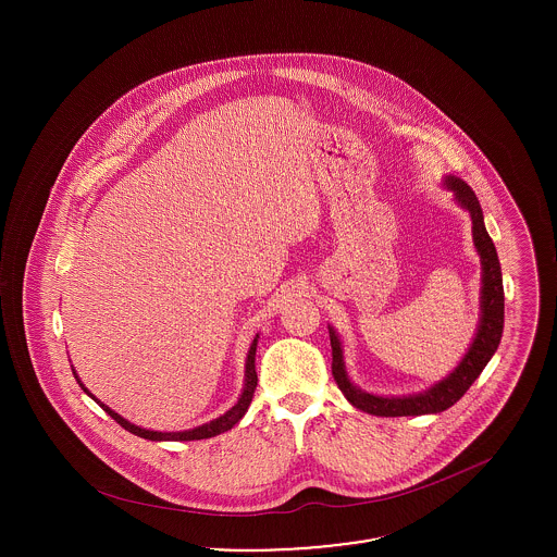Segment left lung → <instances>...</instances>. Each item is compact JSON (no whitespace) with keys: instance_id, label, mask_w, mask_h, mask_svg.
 <instances>
[{"instance_id":"left-lung-1","label":"left lung","mask_w":557,"mask_h":557,"mask_svg":"<svg viewBox=\"0 0 557 557\" xmlns=\"http://www.w3.org/2000/svg\"><path fill=\"white\" fill-rule=\"evenodd\" d=\"M446 190L455 195V201L470 212L472 216V238L476 252L480 255V268H482V287H480V319H478L476 334L466 351L463 360L455 367L450 375L433 384L431 388L418 393V395H403V397H382L371 395L362 388H358L345 369V356H343V343L341 336L332 325L330 330V345H332V375L336 386L345 398L373 416H422V413H440L448 407H453L459 398L463 397L470 386L476 382L478 375L486 367V362L497 351V345L502 341L504 332V285H502V268L497 259V250L493 239L488 238L484 227L482 208L478 203L474 190L459 177L446 175L444 177Z\"/></svg>"}]
</instances>
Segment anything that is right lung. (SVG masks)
I'll use <instances>...</instances> for the list:
<instances>
[{
    "instance_id": "right-lung-1",
    "label": "right lung",
    "mask_w": 557,
    "mask_h": 557,
    "mask_svg": "<svg viewBox=\"0 0 557 557\" xmlns=\"http://www.w3.org/2000/svg\"><path fill=\"white\" fill-rule=\"evenodd\" d=\"M257 338H259V334L252 338V343H250V349H248V354H246V367H244V388H242V395H239L238 400H236V405L232 407V409H227L223 416H219V418H214V420H210V422H206V424H201V426H195V429H186V431H169V433H162V431H150V429H141V426H137V424H133V422H128L126 418H122L120 413H115L109 405H104L102 400H98V398L94 397L85 386H83V382L79 380V375H77V371L73 369V373H75V377H77V382H79L81 391L87 395V397L94 398L117 424H122L126 431H131L133 435H139V437H144V440H150V442H193V440H208V437H214V435H221V433H225V431H230L232 426H236L239 420H242V416L248 411V405H250V400H252V395H255V388H257V373H255V351H257Z\"/></svg>"
}]
</instances>
